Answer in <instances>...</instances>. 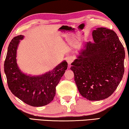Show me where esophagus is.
<instances>
[{
	"label": "esophagus",
	"mask_w": 129,
	"mask_h": 129,
	"mask_svg": "<svg viewBox=\"0 0 129 129\" xmlns=\"http://www.w3.org/2000/svg\"><path fill=\"white\" fill-rule=\"evenodd\" d=\"M73 60H74V58L72 56L69 57V58L67 59V61H68L69 64H71V63H72L73 61Z\"/></svg>",
	"instance_id": "obj_1"
}]
</instances>
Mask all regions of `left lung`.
<instances>
[{"instance_id": "obj_1", "label": "left lung", "mask_w": 129, "mask_h": 129, "mask_svg": "<svg viewBox=\"0 0 129 129\" xmlns=\"http://www.w3.org/2000/svg\"><path fill=\"white\" fill-rule=\"evenodd\" d=\"M92 37L94 42L85 44L70 69L80 94L88 100L100 101L111 96L120 84L125 52L112 29L97 28Z\"/></svg>"}]
</instances>
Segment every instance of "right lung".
Instances as JSON below:
<instances>
[{
	"instance_id": "right-lung-1",
	"label": "right lung",
	"mask_w": 129,
	"mask_h": 129,
	"mask_svg": "<svg viewBox=\"0 0 129 129\" xmlns=\"http://www.w3.org/2000/svg\"><path fill=\"white\" fill-rule=\"evenodd\" d=\"M23 35L15 37L9 44L4 69L9 88L15 96L28 105L38 107L49 104L56 94V87L68 69L64 60L52 71L39 76L22 73L16 62L17 49Z\"/></svg>"
}]
</instances>
